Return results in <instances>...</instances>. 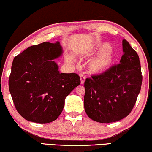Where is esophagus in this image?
<instances>
[{
	"instance_id": "1",
	"label": "esophagus",
	"mask_w": 152,
	"mask_h": 152,
	"mask_svg": "<svg viewBox=\"0 0 152 152\" xmlns=\"http://www.w3.org/2000/svg\"><path fill=\"white\" fill-rule=\"evenodd\" d=\"M80 80H81V84H83L85 81V76L83 74H80Z\"/></svg>"
}]
</instances>
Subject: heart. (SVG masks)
Here are the masks:
<instances>
[{
	"label": "heart",
	"mask_w": 152,
	"mask_h": 152,
	"mask_svg": "<svg viewBox=\"0 0 152 152\" xmlns=\"http://www.w3.org/2000/svg\"><path fill=\"white\" fill-rule=\"evenodd\" d=\"M99 56L92 60L88 64L91 73L94 75L103 74L113 66L116 58L113 48L107 42H101L93 48L88 56Z\"/></svg>",
	"instance_id": "b5f03b06"
}]
</instances>
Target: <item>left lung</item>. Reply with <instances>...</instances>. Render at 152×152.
<instances>
[{"label":"left lung","mask_w":152,"mask_h":152,"mask_svg":"<svg viewBox=\"0 0 152 152\" xmlns=\"http://www.w3.org/2000/svg\"><path fill=\"white\" fill-rule=\"evenodd\" d=\"M123 52L118 64L85 81V111L94 121H118L126 117L134 106L142 80L139 57L125 39Z\"/></svg>","instance_id":"1"}]
</instances>
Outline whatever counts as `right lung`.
Segmentation results:
<instances>
[{
    "label": "right lung",
    "mask_w": 152,
    "mask_h": 152,
    "mask_svg": "<svg viewBox=\"0 0 152 152\" xmlns=\"http://www.w3.org/2000/svg\"><path fill=\"white\" fill-rule=\"evenodd\" d=\"M60 43L43 42L27 48L13 60L9 88L18 113L26 120L47 124L56 120L65 99L80 84L76 73H60L55 59Z\"/></svg>",
    "instance_id": "1"
}]
</instances>
